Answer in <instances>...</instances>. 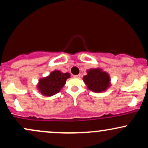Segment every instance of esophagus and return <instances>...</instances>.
<instances>
[{
  "label": "esophagus",
  "mask_w": 148,
  "mask_h": 148,
  "mask_svg": "<svg viewBox=\"0 0 148 148\" xmlns=\"http://www.w3.org/2000/svg\"><path fill=\"white\" fill-rule=\"evenodd\" d=\"M74 76H75L76 78H80L81 77V74H78V75H75Z\"/></svg>",
  "instance_id": "obj_1"
}]
</instances>
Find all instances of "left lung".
<instances>
[{
	"label": "left lung",
	"instance_id": "obj_1",
	"mask_svg": "<svg viewBox=\"0 0 148 148\" xmlns=\"http://www.w3.org/2000/svg\"><path fill=\"white\" fill-rule=\"evenodd\" d=\"M84 81L90 90L100 92L109 86L110 78L107 73L100 69H90L87 75L84 76Z\"/></svg>",
	"mask_w": 148,
	"mask_h": 148
}]
</instances>
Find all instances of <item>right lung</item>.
<instances>
[{
	"label": "right lung",
	"instance_id": "add662e5",
	"mask_svg": "<svg viewBox=\"0 0 148 148\" xmlns=\"http://www.w3.org/2000/svg\"><path fill=\"white\" fill-rule=\"evenodd\" d=\"M70 76L69 73H61L54 71L47 77L40 80L38 88L42 95L52 96L56 94L65 84L66 80Z\"/></svg>",
	"mask_w": 148,
	"mask_h": 148
}]
</instances>
